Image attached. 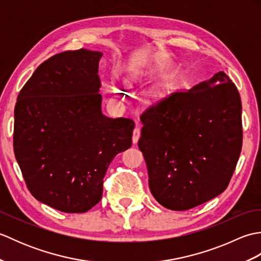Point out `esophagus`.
Returning a JSON list of instances; mask_svg holds the SVG:
<instances>
[{
    "instance_id": "34e87169",
    "label": "esophagus",
    "mask_w": 261,
    "mask_h": 261,
    "mask_svg": "<svg viewBox=\"0 0 261 261\" xmlns=\"http://www.w3.org/2000/svg\"><path fill=\"white\" fill-rule=\"evenodd\" d=\"M132 136H134L132 137V141H134V143H137L140 138V127L138 125L135 127L134 132H132Z\"/></svg>"
}]
</instances>
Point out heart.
<instances>
[{
    "label": "heart",
    "mask_w": 261,
    "mask_h": 261,
    "mask_svg": "<svg viewBox=\"0 0 261 261\" xmlns=\"http://www.w3.org/2000/svg\"><path fill=\"white\" fill-rule=\"evenodd\" d=\"M111 92H112L115 96L122 97L124 95L123 92L125 91L123 87H122L120 84H118V83H112V84H111Z\"/></svg>",
    "instance_id": "1"
}]
</instances>
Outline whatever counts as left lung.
<instances>
[{"label":"left lung","instance_id":"left-lung-1","mask_svg":"<svg viewBox=\"0 0 261 261\" xmlns=\"http://www.w3.org/2000/svg\"><path fill=\"white\" fill-rule=\"evenodd\" d=\"M241 112L238 88L220 71L141 114L138 146L159 204L185 211L225 191L242 148Z\"/></svg>","mask_w":261,"mask_h":261}]
</instances>
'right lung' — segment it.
<instances>
[{
	"instance_id": "1",
	"label": "right lung",
	"mask_w": 261,
	"mask_h": 261,
	"mask_svg": "<svg viewBox=\"0 0 261 261\" xmlns=\"http://www.w3.org/2000/svg\"><path fill=\"white\" fill-rule=\"evenodd\" d=\"M102 53L80 49L43 62L20 91L13 149L32 196L65 213L101 201L113 158L131 147L135 122L102 113Z\"/></svg>"
}]
</instances>
